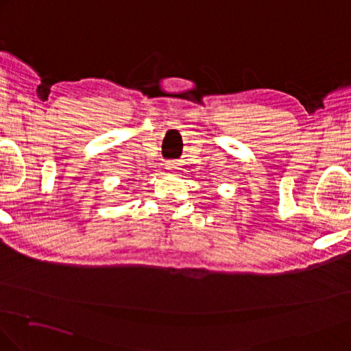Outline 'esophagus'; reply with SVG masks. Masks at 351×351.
I'll use <instances>...</instances> for the list:
<instances>
[{"instance_id":"1","label":"esophagus","mask_w":351,"mask_h":351,"mask_svg":"<svg viewBox=\"0 0 351 351\" xmlns=\"http://www.w3.org/2000/svg\"><path fill=\"white\" fill-rule=\"evenodd\" d=\"M176 165H178V163H176L175 160H169L167 163H166V169H167V170H175V169H176Z\"/></svg>"}]
</instances>
